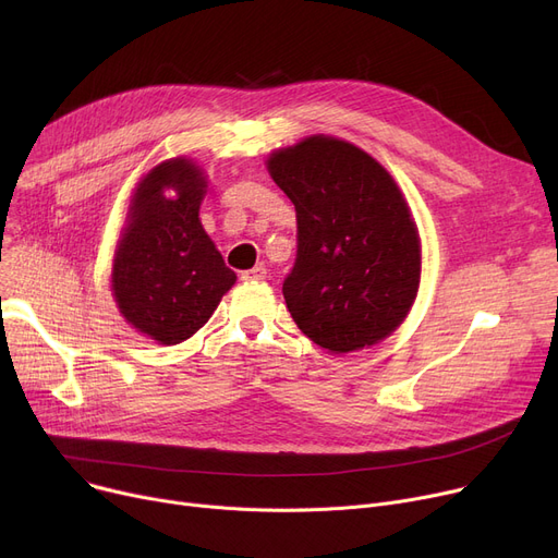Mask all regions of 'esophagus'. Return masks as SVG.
Returning a JSON list of instances; mask_svg holds the SVG:
<instances>
[{
	"label": "esophagus",
	"instance_id": "34e87169",
	"mask_svg": "<svg viewBox=\"0 0 558 558\" xmlns=\"http://www.w3.org/2000/svg\"><path fill=\"white\" fill-rule=\"evenodd\" d=\"M264 278H267V267H264V264H257V267L242 274V280H264Z\"/></svg>",
	"mask_w": 558,
	"mask_h": 558
}]
</instances>
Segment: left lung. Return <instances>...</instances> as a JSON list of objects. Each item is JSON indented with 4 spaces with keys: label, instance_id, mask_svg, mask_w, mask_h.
<instances>
[{
    "label": "left lung",
    "instance_id": "left-lung-1",
    "mask_svg": "<svg viewBox=\"0 0 558 558\" xmlns=\"http://www.w3.org/2000/svg\"><path fill=\"white\" fill-rule=\"evenodd\" d=\"M296 208V262L282 282L296 326L330 353L389 337L421 282V240L389 171L360 146L312 135L267 160Z\"/></svg>",
    "mask_w": 558,
    "mask_h": 558
}]
</instances>
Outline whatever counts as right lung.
<instances>
[{
	"label": "right lung",
	"mask_w": 558,
	"mask_h": 558,
	"mask_svg": "<svg viewBox=\"0 0 558 558\" xmlns=\"http://www.w3.org/2000/svg\"><path fill=\"white\" fill-rule=\"evenodd\" d=\"M205 175L185 158L160 162L140 181L112 262V296L142 335L173 345L208 324L238 276L198 219ZM173 189V197L163 190Z\"/></svg>",
	"instance_id": "obj_1"
}]
</instances>
